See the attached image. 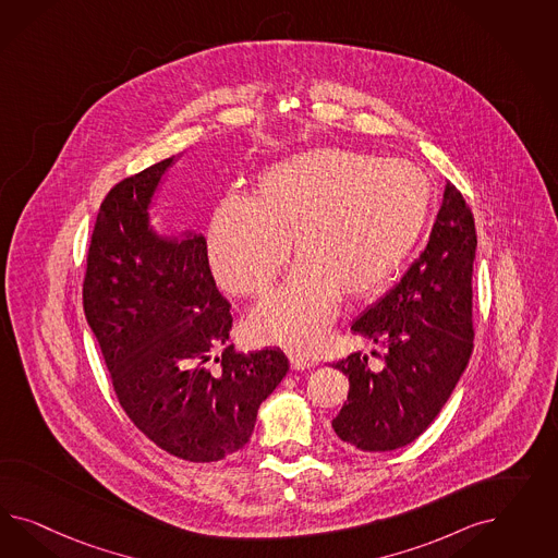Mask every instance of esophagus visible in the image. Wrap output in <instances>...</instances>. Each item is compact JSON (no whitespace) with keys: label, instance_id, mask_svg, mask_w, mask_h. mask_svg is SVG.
Returning <instances> with one entry per match:
<instances>
[{"label":"esophagus","instance_id":"obj_1","mask_svg":"<svg viewBox=\"0 0 558 558\" xmlns=\"http://www.w3.org/2000/svg\"><path fill=\"white\" fill-rule=\"evenodd\" d=\"M288 360H290L292 371H304V368L313 366V360L308 355L301 354V352H290Z\"/></svg>","mask_w":558,"mask_h":558}]
</instances>
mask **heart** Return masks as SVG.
Returning a JSON list of instances; mask_svg holds the SVG:
<instances>
[{"instance_id": "heart-1", "label": "heart", "mask_w": 558, "mask_h": 558, "mask_svg": "<svg viewBox=\"0 0 558 558\" xmlns=\"http://www.w3.org/2000/svg\"><path fill=\"white\" fill-rule=\"evenodd\" d=\"M432 206L427 173L405 159L313 149L266 169L254 198L229 194L208 229L222 287L259 296L287 264L284 284L255 308L252 327L271 343L311 350L338 315L339 294L383 287L422 236Z\"/></svg>"}]
</instances>
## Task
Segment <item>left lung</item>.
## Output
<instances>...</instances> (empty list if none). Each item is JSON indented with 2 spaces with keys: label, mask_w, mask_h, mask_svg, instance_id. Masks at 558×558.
Segmentation results:
<instances>
[{
  "label": "left lung",
  "mask_w": 558,
  "mask_h": 558,
  "mask_svg": "<svg viewBox=\"0 0 558 558\" xmlns=\"http://www.w3.org/2000/svg\"><path fill=\"white\" fill-rule=\"evenodd\" d=\"M476 229L454 184L427 247L403 280L371 306L352 331L383 343L376 371L360 352L336 362L350 380L348 401L331 422L345 448L389 452L420 438L450 399L473 354V264Z\"/></svg>",
  "instance_id": "left-lung-1"
}]
</instances>
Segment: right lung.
<instances>
[{
	"mask_svg": "<svg viewBox=\"0 0 558 558\" xmlns=\"http://www.w3.org/2000/svg\"><path fill=\"white\" fill-rule=\"evenodd\" d=\"M169 166L171 157L106 194L87 250L85 319L129 420L171 457L215 462L250 441L288 360L270 348H225L231 304L215 284L206 239L149 229L147 206Z\"/></svg>",
	"mask_w": 558,
	"mask_h": 558,
	"instance_id": "add662e5",
	"label": "right lung"
}]
</instances>
